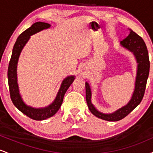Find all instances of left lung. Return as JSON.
<instances>
[{"label":"left lung","instance_id":"left-lung-1","mask_svg":"<svg viewBox=\"0 0 153 153\" xmlns=\"http://www.w3.org/2000/svg\"><path fill=\"white\" fill-rule=\"evenodd\" d=\"M129 34L121 42V45L133 52L136 57L137 62L138 63L135 89L129 102L125 106L119 108L113 114H105L101 113L99 111L96 110L91 103V88L88 83L85 82V98H86L87 104L90 111L98 118L109 121V122H117V121L124 119L140 104L145 94L147 80L148 78L149 72H150L148 51H147L145 42L141 36L137 34L131 29H129Z\"/></svg>","mask_w":153,"mask_h":153}]
</instances>
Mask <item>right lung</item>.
<instances>
[{
  "label": "right lung",
  "mask_w": 153,
  "mask_h": 153,
  "mask_svg": "<svg viewBox=\"0 0 153 153\" xmlns=\"http://www.w3.org/2000/svg\"><path fill=\"white\" fill-rule=\"evenodd\" d=\"M50 27V24L45 22H36L31 27L27 29L19 36L13 46L12 55L10 57L8 69V80L9 87L10 96L14 106L23 114L29 117L34 120L41 121L50 118L57 113L62 105L64 96L68 88L71 86L72 82L74 80V76H68L63 80L54 102L50 106L43 108H34L31 106H28L23 102L22 97L19 92L18 83L16 77V67L18 59L22 52L23 47L27 42L31 35L36 34L43 29H48Z\"/></svg>",
  "instance_id": "1"
}]
</instances>
